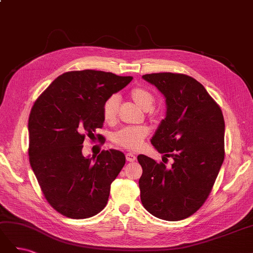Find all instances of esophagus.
Segmentation results:
<instances>
[{
  "label": "esophagus",
  "mask_w": 253,
  "mask_h": 253,
  "mask_svg": "<svg viewBox=\"0 0 253 253\" xmlns=\"http://www.w3.org/2000/svg\"><path fill=\"white\" fill-rule=\"evenodd\" d=\"M126 158L127 162H129V163H133L136 160V156L134 154H132V153H127V154L126 155Z\"/></svg>",
  "instance_id": "obj_1"
}]
</instances>
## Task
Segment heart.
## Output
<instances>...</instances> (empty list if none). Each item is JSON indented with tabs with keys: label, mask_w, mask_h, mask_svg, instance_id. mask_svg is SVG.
Masks as SVG:
<instances>
[{
	"label": "heart",
	"mask_w": 253,
	"mask_h": 253,
	"mask_svg": "<svg viewBox=\"0 0 253 253\" xmlns=\"http://www.w3.org/2000/svg\"><path fill=\"white\" fill-rule=\"evenodd\" d=\"M132 100L144 111H149L154 104L155 98L150 90L143 87H135L129 91ZM119 97L112 95L102 105V116L106 124L112 125L117 120ZM149 134V128L145 126H126L114 134V141L128 150H136L142 144L143 139Z\"/></svg>",
	"instance_id": "b5f03b06"
}]
</instances>
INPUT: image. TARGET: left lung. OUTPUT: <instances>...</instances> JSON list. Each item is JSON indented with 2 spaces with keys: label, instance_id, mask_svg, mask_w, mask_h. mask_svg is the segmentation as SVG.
<instances>
[{
  "label": "left lung",
  "instance_id": "8db88e82",
  "mask_svg": "<svg viewBox=\"0 0 253 253\" xmlns=\"http://www.w3.org/2000/svg\"><path fill=\"white\" fill-rule=\"evenodd\" d=\"M142 79L156 86L167 105L151 143L174 162L168 168L138 155L141 203L160 219H185L208 198L223 165V113L202 84L187 75L148 74Z\"/></svg>",
  "mask_w": 253,
  "mask_h": 253
}]
</instances>
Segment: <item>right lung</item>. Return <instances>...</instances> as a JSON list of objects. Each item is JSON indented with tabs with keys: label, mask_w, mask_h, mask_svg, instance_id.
Wrapping results in <instances>:
<instances>
[{
	"label": "right lung",
	"mask_w": 253,
	"mask_h": 253,
	"mask_svg": "<svg viewBox=\"0 0 253 253\" xmlns=\"http://www.w3.org/2000/svg\"><path fill=\"white\" fill-rule=\"evenodd\" d=\"M132 79L91 70L64 73L30 111V167L46 201L66 217H91L108 203L111 183L124 168L126 156L110 150L84 157L83 141L102 127L104 101Z\"/></svg>",
	"instance_id": "right-lung-1"
}]
</instances>
